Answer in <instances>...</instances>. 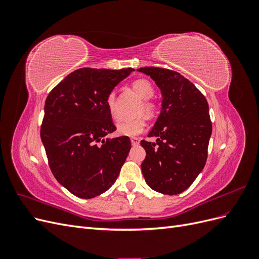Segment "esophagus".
<instances>
[{
	"label": "esophagus",
	"mask_w": 259,
	"mask_h": 259,
	"mask_svg": "<svg viewBox=\"0 0 259 259\" xmlns=\"http://www.w3.org/2000/svg\"><path fill=\"white\" fill-rule=\"evenodd\" d=\"M131 143H132L133 146H138L139 145V138H137V137L131 138Z\"/></svg>",
	"instance_id": "esophagus-1"
}]
</instances>
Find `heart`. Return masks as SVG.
I'll return each instance as SVG.
<instances>
[{
    "mask_svg": "<svg viewBox=\"0 0 259 259\" xmlns=\"http://www.w3.org/2000/svg\"><path fill=\"white\" fill-rule=\"evenodd\" d=\"M132 88L135 91L137 95L142 97L143 99H150L154 94L152 84L145 79H139L134 81L132 84ZM106 105L110 115L114 120H117L119 114H117V109L115 104V94L113 92L108 95L106 99ZM142 112H145L147 115H152L154 113V106L151 103H149V101H146V103H144V106L142 107ZM145 127H146L145 117L139 116V117H136V119L121 122L119 125H117L116 132L117 134H120L122 136L133 137L140 134V133L145 130Z\"/></svg>",
    "mask_w": 259,
    "mask_h": 259,
    "instance_id": "1",
    "label": "heart"
}]
</instances>
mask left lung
<instances>
[{"label": "left lung", "mask_w": 259, "mask_h": 259, "mask_svg": "<svg viewBox=\"0 0 259 259\" xmlns=\"http://www.w3.org/2000/svg\"><path fill=\"white\" fill-rule=\"evenodd\" d=\"M162 94V108L149 137L142 140L146 159L142 171L152 190L178 194L191 186L204 168L211 135L208 104L194 84L173 70L145 67Z\"/></svg>", "instance_id": "left-lung-1"}]
</instances>
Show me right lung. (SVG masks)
Returning <instances> with one entry per match:
<instances>
[{"mask_svg": "<svg viewBox=\"0 0 259 259\" xmlns=\"http://www.w3.org/2000/svg\"><path fill=\"white\" fill-rule=\"evenodd\" d=\"M134 69L81 68L45 100L41 139L53 175L72 194L92 199L116 180L131 150L127 136L105 138L116 127L106 99Z\"/></svg>", "mask_w": 259, "mask_h": 259, "instance_id": "add662e5", "label": "right lung"}]
</instances>
